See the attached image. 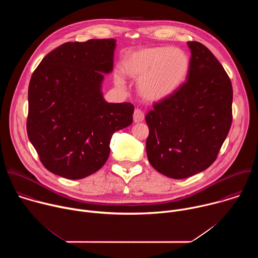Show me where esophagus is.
Instances as JSON below:
<instances>
[{
  "label": "esophagus",
  "mask_w": 258,
  "mask_h": 258,
  "mask_svg": "<svg viewBox=\"0 0 258 258\" xmlns=\"http://www.w3.org/2000/svg\"><path fill=\"white\" fill-rule=\"evenodd\" d=\"M144 118H145L144 112L142 111L141 109L137 108V109L135 110V112H134V121H135V122H141V121L144 120Z\"/></svg>",
  "instance_id": "1"
}]
</instances>
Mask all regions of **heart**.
Listing matches in <instances>:
<instances>
[{
  "instance_id": "b5f03b06",
  "label": "heart",
  "mask_w": 258,
  "mask_h": 258,
  "mask_svg": "<svg viewBox=\"0 0 258 258\" xmlns=\"http://www.w3.org/2000/svg\"><path fill=\"white\" fill-rule=\"evenodd\" d=\"M124 75L139 79L138 91L149 101H159L171 95L186 80L190 57L177 48L154 47L127 54L121 62ZM122 84L119 77L115 78Z\"/></svg>"
}]
</instances>
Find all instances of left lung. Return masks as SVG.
<instances>
[{
  "label": "left lung",
  "mask_w": 258,
  "mask_h": 258,
  "mask_svg": "<svg viewBox=\"0 0 258 258\" xmlns=\"http://www.w3.org/2000/svg\"><path fill=\"white\" fill-rule=\"evenodd\" d=\"M188 80L168 97L154 102L146 115L148 160L171 178H185L208 168L233 120L228 73L207 47L199 42H188Z\"/></svg>",
  "instance_id": "left-lung-1"
}]
</instances>
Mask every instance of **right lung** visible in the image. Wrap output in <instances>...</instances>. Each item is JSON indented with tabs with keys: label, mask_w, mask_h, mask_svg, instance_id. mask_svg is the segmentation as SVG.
<instances>
[{
	"label": "right lung",
	"mask_w": 258,
	"mask_h": 258,
	"mask_svg": "<svg viewBox=\"0 0 258 258\" xmlns=\"http://www.w3.org/2000/svg\"><path fill=\"white\" fill-rule=\"evenodd\" d=\"M114 39L65 43L33 71L26 131L51 172L84 178L107 161L112 135L133 122L132 103H107L103 73L113 69Z\"/></svg>",
	"instance_id": "add662e5"
}]
</instances>
